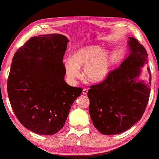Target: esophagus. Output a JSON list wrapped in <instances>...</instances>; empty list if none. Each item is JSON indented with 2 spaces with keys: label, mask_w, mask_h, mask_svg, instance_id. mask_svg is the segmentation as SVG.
<instances>
[{
  "label": "esophagus",
  "mask_w": 159,
  "mask_h": 159,
  "mask_svg": "<svg viewBox=\"0 0 159 159\" xmlns=\"http://www.w3.org/2000/svg\"><path fill=\"white\" fill-rule=\"evenodd\" d=\"M88 89H87V88H84V89H83V94L86 95L87 94H88Z\"/></svg>",
  "instance_id": "1"
}]
</instances>
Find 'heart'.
Segmentation results:
<instances>
[{
	"label": "heart",
	"instance_id": "heart-1",
	"mask_svg": "<svg viewBox=\"0 0 159 159\" xmlns=\"http://www.w3.org/2000/svg\"><path fill=\"white\" fill-rule=\"evenodd\" d=\"M111 65V56L106 49L98 45H88L76 49L70 60L64 61V68L71 81L81 76L79 68L84 66L83 74L93 83H99L107 77Z\"/></svg>",
	"mask_w": 159,
	"mask_h": 159
}]
</instances>
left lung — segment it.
Instances as JSON below:
<instances>
[{"instance_id": "obj_1", "label": "left lung", "mask_w": 159, "mask_h": 159, "mask_svg": "<svg viewBox=\"0 0 159 159\" xmlns=\"http://www.w3.org/2000/svg\"><path fill=\"white\" fill-rule=\"evenodd\" d=\"M129 39V55L120 67L110 71L102 82L90 86L88 92L90 117L105 135L122 133L141 120L150 98V70L149 83L136 80L141 67L148 63V53L137 39Z\"/></svg>"}]
</instances>
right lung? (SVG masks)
<instances>
[{
  "label": "right lung",
  "mask_w": 159,
  "mask_h": 159,
  "mask_svg": "<svg viewBox=\"0 0 159 159\" xmlns=\"http://www.w3.org/2000/svg\"><path fill=\"white\" fill-rule=\"evenodd\" d=\"M68 42L59 34L32 37L14 56L7 80L9 102L22 125L38 134H54L63 128L83 91L64 80Z\"/></svg>",
  "instance_id": "1"
}]
</instances>
